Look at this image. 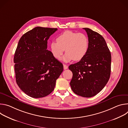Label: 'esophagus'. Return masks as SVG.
Listing matches in <instances>:
<instances>
[{"instance_id": "1", "label": "esophagus", "mask_w": 128, "mask_h": 128, "mask_svg": "<svg viewBox=\"0 0 128 128\" xmlns=\"http://www.w3.org/2000/svg\"><path fill=\"white\" fill-rule=\"evenodd\" d=\"M63 67H64V69H68V66H67L66 65H65V64H63Z\"/></svg>"}]
</instances>
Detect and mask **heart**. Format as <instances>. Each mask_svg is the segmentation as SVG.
I'll return each instance as SVG.
<instances>
[{
	"label": "heart",
	"instance_id": "1",
	"mask_svg": "<svg viewBox=\"0 0 128 128\" xmlns=\"http://www.w3.org/2000/svg\"><path fill=\"white\" fill-rule=\"evenodd\" d=\"M50 44V51L52 56L60 60L65 51L66 52L63 60L69 62L82 60L86 55L89 46L88 39L84 33L71 31H65Z\"/></svg>",
	"mask_w": 128,
	"mask_h": 128
}]
</instances>
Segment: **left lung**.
I'll return each mask as SVG.
<instances>
[{
	"mask_svg": "<svg viewBox=\"0 0 128 128\" xmlns=\"http://www.w3.org/2000/svg\"><path fill=\"white\" fill-rule=\"evenodd\" d=\"M89 46L85 57L69 66L73 76L70 84L75 94L92 97L104 88L111 72V53L104 38L98 33L84 28Z\"/></svg>",
	"mask_w": 128,
	"mask_h": 128,
	"instance_id": "8db88e82",
	"label": "left lung"
}]
</instances>
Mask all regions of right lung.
I'll return each instance as SVG.
<instances>
[{"mask_svg": "<svg viewBox=\"0 0 128 128\" xmlns=\"http://www.w3.org/2000/svg\"><path fill=\"white\" fill-rule=\"evenodd\" d=\"M57 28L36 27L25 33L18 42L14 58L16 82L30 97L50 94L63 65L47 50L48 40Z\"/></svg>", "mask_w": 128, "mask_h": 128, "instance_id": "obj_1", "label": "right lung"}]
</instances>
